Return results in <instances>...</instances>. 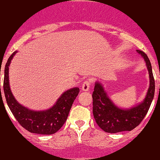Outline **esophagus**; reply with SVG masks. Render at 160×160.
Instances as JSON below:
<instances>
[{
	"instance_id": "obj_1",
	"label": "esophagus",
	"mask_w": 160,
	"mask_h": 160,
	"mask_svg": "<svg viewBox=\"0 0 160 160\" xmlns=\"http://www.w3.org/2000/svg\"><path fill=\"white\" fill-rule=\"evenodd\" d=\"M90 80H86V81L83 82V83H82V85L81 86V89L82 91L84 92H86L88 91L89 89V87H90Z\"/></svg>"
}]
</instances>
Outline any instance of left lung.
Segmentation results:
<instances>
[{
  "label": "left lung",
  "instance_id": "left-lung-1",
  "mask_svg": "<svg viewBox=\"0 0 160 160\" xmlns=\"http://www.w3.org/2000/svg\"><path fill=\"white\" fill-rule=\"evenodd\" d=\"M144 58L149 72L150 86L146 97L141 103L129 109L117 107L109 98L100 82L95 84L92 92V112L98 126L105 132L117 133L131 131L141 123L148 113L155 92V81L150 62L143 51L137 50Z\"/></svg>",
  "mask_w": 160,
  "mask_h": 160
}]
</instances>
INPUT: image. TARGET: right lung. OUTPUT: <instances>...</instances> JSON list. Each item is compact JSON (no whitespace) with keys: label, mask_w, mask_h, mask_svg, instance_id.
Segmentation results:
<instances>
[{"label":"right lung","mask_w":160,"mask_h":160,"mask_svg":"<svg viewBox=\"0 0 160 160\" xmlns=\"http://www.w3.org/2000/svg\"><path fill=\"white\" fill-rule=\"evenodd\" d=\"M16 53V51L8 58L3 72V88L7 105L19 123L30 132L40 135L56 133L67 120L73 102L80 92V89L75 87L65 91L52 108L45 111H32L24 107L14 98L9 83V66Z\"/></svg>","instance_id":"obj_1"}]
</instances>
